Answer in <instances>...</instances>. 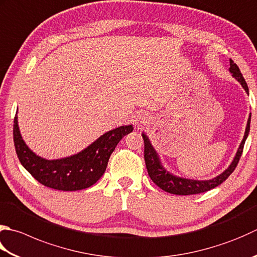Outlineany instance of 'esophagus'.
<instances>
[{
	"instance_id": "1",
	"label": "esophagus",
	"mask_w": 257,
	"mask_h": 257,
	"mask_svg": "<svg viewBox=\"0 0 257 257\" xmlns=\"http://www.w3.org/2000/svg\"><path fill=\"white\" fill-rule=\"evenodd\" d=\"M145 121H146L145 114L144 113H139L137 115V118H136V122H137L138 124H143V123H145Z\"/></svg>"
}]
</instances>
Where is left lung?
<instances>
[{"instance_id":"left-lung-1","label":"left lung","mask_w":257,"mask_h":257,"mask_svg":"<svg viewBox=\"0 0 257 257\" xmlns=\"http://www.w3.org/2000/svg\"><path fill=\"white\" fill-rule=\"evenodd\" d=\"M229 64H230L229 71L232 72L233 77L237 80L240 84H242V87L244 88L245 91L248 93L247 83H246L243 74L240 73V70L237 67V64L234 63L232 59L229 60ZM249 123H250V115L248 118L247 125H246V130H245L244 138L242 140V144L239 145V148L237 150V153H236L233 163L230 164L229 167L226 169L224 173H222L219 176H217V177H215L210 180L186 179V178H180V177H177V176L169 174L167 170L163 167L162 164H160L158 155L156 153V150L154 149L152 144H150L148 137L145 134H143L144 144H145L144 157H145L146 167H147L149 177L152 178L153 182L157 185L159 188H162L163 190H165V192L175 194V195H195V194L208 192V190L217 187L218 185H220L228 178V176L234 172L236 166H237L240 156L243 154L245 140L247 138L248 133H249Z\"/></svg>"}]
</instances>
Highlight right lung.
I'll return each mask as SVG.
<instances>
[{
	"label": "right lung",
	"mask_w": 257,
	"mask_h": 257,
	"mask_svg": "<svg viewBox=\"0 0 257 257\" xmlns=\"http://www.w3.org/2000/svg\"><path fill=\"white\" fill-rule=\"evenodd\" d=\"M133 129L132 124L115 128L102 135L81 153L62 159L47 160L35 155L25 145L15 114L13 140L20 163L40 184L52 189L72 192L88 188L98 182L105 172L115 146Z\"/></svg>",
	"instance_id": "add662e5"
}]
</instances>
